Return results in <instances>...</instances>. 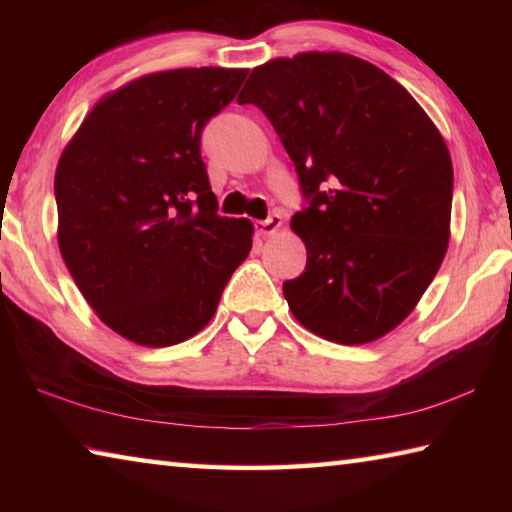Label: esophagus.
<instances>
[{"instance_id": "esophagus-1", "label": "esophagus", "mask_w": 512, "mask_h": 512, "mask_svg": "<svg viewBox=\"0 0 512 512\" xmlns=\"http://www.w3.org/2000/svg\"><path fill=\"white\" fill-rule=\"evenodd\" d=\"M280 228H282V216L280 214H271L264 221H255V232L259 237H271Z\"/></svg>"}]
</instances>
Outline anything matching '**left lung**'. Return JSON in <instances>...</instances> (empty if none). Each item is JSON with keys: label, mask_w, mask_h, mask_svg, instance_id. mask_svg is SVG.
<instances>
[{"label": "left lung", "mask_w": 512, "mask_h": 512, "mask_svg": "<svg viewBox=\"0 0 512 512\" xmlns=\"http://www.w3.org/2000/svg\"><path fill=\"white\" fill-rule=\"evenodd\" d=\"M237 101L271 121L307 201L291 219L305 273L282 284L293 316L334 343L381 339L447 253L454 169L443 135L400 83L339 51L255 67Z\"/></svg>", "instance_id": "1"}]
</instances>
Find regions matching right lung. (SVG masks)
<instances>
[{"mask_svg": "<svg viewBox=\"0 0 512 512\" xmlns=\"http://www.w3.org/2000/svg\"><path fill=\"white\" fill-rule=\"evenodd\" d=\"M246 74H146L103 97L60 155V255L97 316L137 345L201 332L253 248V223L216 212L201 158L205 124Z\"/></svg>", "mask_w": 512, "mask_h": 512, "instance_id": "obj_1", "label": "right lung"}]
</instances>
